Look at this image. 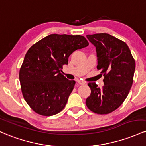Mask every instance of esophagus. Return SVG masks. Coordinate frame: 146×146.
I'll return each instance as SVG.
<instances>
[{"label":"esophagus","instance_id":"esophagus-1","mask_svg":"<svg viewBox=\"0 0 146 146\" xmlns=\"http://www.w3.org/2000/svg\"><path fill=\"white\" fill-rule=\"evenodd\" d=\"M77 82H78V84H80V85H84V84H86V83H85L84 81H81V80H78Z\"/></svg>","mask_w":146,"mask_h":146}]
</instances>
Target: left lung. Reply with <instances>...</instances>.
Here are the masks:
<instances>
[{"instance_id":"1","label":"left lung","mask_w":146,"mask_h":146,"mask_svg":"<svg viewBox=\"0 0 146 146\" xmlns=\"http://www.w3.org/2000/svg\"><path fill=\"white\" fill-rule=\"evenodd\" d=\"M86 37L96 47L97 69L104 75V86L89 83L91 94L86 106L92 112L106 114L117 110L128 95L133 83L135 61L125 42L106 33Z\"/></svg>"}]
</instances>
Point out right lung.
Masks as SVG:
<instances>
[{
	"label": "right lung",
	"instance_id": "1",
	"mask_svg": "<svg viewBox=\"0 0 146 146\" xmlns=\"http://www.w3.org/2000/svg\"><path fill=\"white\" fill-rule=\"evenodd\" d=\"M88 45L82 36L53 34L29 49L19 79L24 99L34 112L48 117L63 110L75 85L61 73L63 65L74 52Z\"/></svg>",
	"mask_w": 146,
	"mask_h": 146
}]
</instances>
